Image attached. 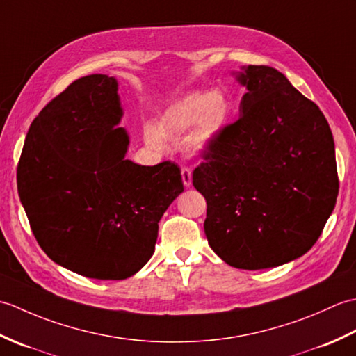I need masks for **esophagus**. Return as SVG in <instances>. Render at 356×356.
<instances>
[{
  "label": "esophagus",
  "instance_id": "1",
  "mask_svg": "<svg viewBox=\"0 0 356 356\" xmlns=\"http://www.w3.org/2000/svg\"><path fill=\"white\" fill-rule=\"evenodd\" d=\"M182 180H184V185L185 186H190L191 185V182H193V174H191V170L190 168H186V166H184L182 168Z\"/></svg>",
  "mask_w": 356,
  "mask_h": 356
}]
</instances>
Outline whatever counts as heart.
Instances as JSON below:
<instances>
[{"instance_id":"heart-1","label":"heart","mask_w":356,"mask_h":356,"mask_svg":"<svg viewBox=\"0 0 356 356\" xmlns=\"http://www.w3.org/2000/svg\"><path fill=\"white\" fill-rule=\"evenodd\" d=\"M232 115V102L222 90L193 92L171 102L159 119V128H145L147 145L154 149L165 148V138L186 134L188 153L202 154L213 148Z\"/></svg>"}]
</instances>
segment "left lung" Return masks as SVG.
<instances>
[{
    "instance_id": "obj_1",
    "label": "left lung",
    "mask_w": 356,
    "mask_h": 356,
    "mask_svg": "<svg viewBox=\"0 0 356 356\" xmlns=\"http://www.w3.org/2000/svg\"><path fill=\"white\" fill-rule=\"evenodd\" d=\"M240 118L203 153L193 185L207 200L211 249L237 269L306 254L335 208V143L321 110L283 73L241 67Z\"/></svg>"
}]
</instances>
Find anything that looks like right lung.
I'll return each mask as SVG.
<instances>
[{
    "mask_svg": "<svg viewBox=\"0 0 356 356\" xmlns=\"http://www.w3.org/2000/svg\"><path fill=\"white\" fill-rule=\"evenodd\" d=\"M118 81L88 74L45 105L29 128L18 194L42 251L97 280H125L154 252L159 220L184 191L174 162L125 159Z\"/></svg>",
    "mask_w": 356,
    "mask_h": 356,
    "instance_id": "obj_1",
    "label": "right lung"
}]
</instances>
